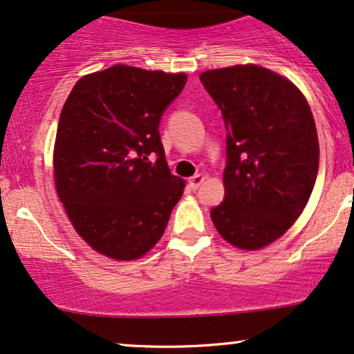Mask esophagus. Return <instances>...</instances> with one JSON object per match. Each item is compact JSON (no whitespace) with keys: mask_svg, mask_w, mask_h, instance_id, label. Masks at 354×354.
<instances>
[{"mask_svg":"<svg viewBox=\"0 0 354 354\" xmlns=\"http://www.w3.org/2000/svg\"><path fill=\"white\" fill-rule=\"evenodd\" d=\"M203 181H204V174H201V173L194 174V176L189 178V186L192 187V189H198Z\"/></svg>","mask_w":354,"mask_h":354,"instance_id":"obj_1","label":"esophagus"}]
</instances>
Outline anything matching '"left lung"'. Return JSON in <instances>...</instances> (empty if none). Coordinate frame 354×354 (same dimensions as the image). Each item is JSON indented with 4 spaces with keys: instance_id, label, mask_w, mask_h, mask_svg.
<instances>
[{
    "instance_id": "left-lung-1",
    "label": "left lung",
    "mask_w": 354,
    "mask_h": 354,
    "mask_svg": "<svg viewBox=\"0 0 354 354\" xmlns=\"http://www.w3.org/2000/svg\"><path fill=\"white\" fill-rule=\"evenodd\" d=\"M199 80L227 131L225 196L210 217L234 247L263 248L296 222L314 189V115L292 83L261 66L210 70Z\"/></svg>"
}]
</instances>
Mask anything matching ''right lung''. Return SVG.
<instances>
[{"mask_svg":"<svg viewBox=\"0 0 354 354\" xmlns=\"http://www.w3.org/2000/svg\"><path fill=\"white\" fill-rule=\"evenodd\" d=\"M185 73L114 65L78 80L58 119L53 173L75 230L114 259L162 239L185 181L169 171L160 120Z\"/></svg>","mask_w":354,"mask_h":354,"instance_id":"right-lung-1","label":"right lung"}]
</instances>
